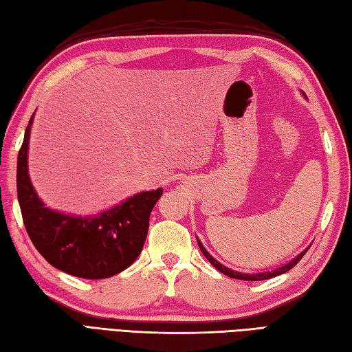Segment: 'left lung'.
Wrapping results in <instances>:
<instances>
[{
	"instance_id": "obj_1",
	"label": "left lung",
	"mask_w": 352,
	"mask_h": 352,
	"mask_svg": "<svg viewBox=\"0 0 352 352\" xmlns=\"http://www.w3.org/2000/svg\"><path fill=\"white\" fill-rule=\"evenodd\" d=\"M198 245H199V250H201V252L204 254V256L207 257V260L210 261V263L218 269L219 272H222V274H226L227 276H230V278H236V280H243V281H261V280H267V278H274V276H276V275H281V274H284V272H287V271H290L292 267H294L298 261H300L302 257H304V254L307 252V250L305 251H302L300 256H298L296 258H294L290 261V263H287V265H284V266H281V267H278V269H275V271H271V272H261V274H242V272H237V271H233V269H228V267H226L223 265H221L218 260H214L210 254H208L207 251H206V248L203 245H201V242L198 241Z\"/></svg>"
}]
</instances>
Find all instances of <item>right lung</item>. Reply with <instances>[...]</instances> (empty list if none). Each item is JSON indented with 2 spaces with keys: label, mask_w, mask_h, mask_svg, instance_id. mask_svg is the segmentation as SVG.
Masks as SVG:
<instances>
[{
  "label": "right lung",
  "mask_w": 352,
  "mask_h": 352,
  "mask_svg": "<svg viewBox=\"0 0 352 352\" xmlns=\"http://www.w3.org/2000/svg\"><path fill=\"white\" fill-rule=\"evenodd\" d=\"M18 153L16 189L22 221L41 256L60 271L87 280L109 278L129 267L144 248L149 214L162 189L142 192L98 216H68L45 207L27 169L30 126Z\"/></svg>",
  "instance_id": "1"
}]
</instances>
